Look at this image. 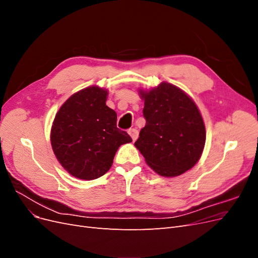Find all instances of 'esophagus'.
<instances>
[{"label": "esophagus", "mask_w": 258, "mask_h": 258, "mask_svg": "<svg viewBox=\"0 0 258 258\" xmlns=\"http://www.w3.org/2000/svg\"><path fill=\"white\" fill-rule=\"evenodd\" d=\"M128 134L130 135L131 139L134 140V141H136V140H137L138 137H139V131H138L137 129H135V128L129 129V130H128Z\"/></svg>", "instance_id": "1"}]
</instances>
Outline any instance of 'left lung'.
Listing matches in <instances>:
<instances>
[{
	"mask_svg": "<svg viewBox=\"0 0 258 258\" xmlns=\"http://www.w3.org/2000/svg\"><path fill=\"white\" fill-rule=\"evenodd\" d=\"M140 96L146 123L136 147L159 175H181L196 165L206 143L205 122L196 103L166 82L150 91L140 90Z\"/></svg>",
	"mask_w": 258,
	"mask_h": 258,
	"instance_id": "obj_1",
	"label": "left lung"
}]
</instances>
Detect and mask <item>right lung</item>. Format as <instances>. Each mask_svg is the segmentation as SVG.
<instances>
[{
	"label": "right lung",
	"instance_id": "obj_1",
	"mask_svg": "<svg viewBox=\"0 0 258 258\" xmlns=\"http://www.w3.org/2000/svg\"><path fill=\"white\" fill-rule=\"evenodd\" d=\"M107 90L98 86L74 93L54 117L50 141L57 159L70 174L95 179L112 167L122 144L132 142L117 128L116 112L106 105Z\"/></svg>",
	"mask_w": 258,
	"mask_h": 258
}]
</instances>
